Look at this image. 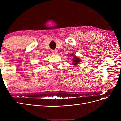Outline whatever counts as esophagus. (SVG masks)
<instances>
[{"mask_svg": "<svg viewBox=\"0 0 121 121\" xmlns=\"http://www.w3.org/2000/svg\"><path fill=\"white\" fill-rule=\"evenodd\" d=\"M52 52L53 54H56L57 53V51L56 49H54V50H52Z\"/></svg>", "mask_w": 121, "mask_h": 121, "instance_id": "esophagus-1", "label": "esophagus"}]
</instances>
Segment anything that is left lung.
<instances>
[{
  "instance_id": "8db88e82",
  "label": "left lung",
  "mask_w": 121,
  "mask_h": 121,
  "mask_svg": "<svg viewBox=\"0 0 121 121\" xmlns=\"http://www.w3.org/2000/svg\"><path fill=\"white\" fill-rule=\"evenodd\" d=\"M71 55L72 56H74V54H72ZM72 60H73V63L72 64V65H74V66L76 65H77L79 63H80V58L77 57H76L75 56H74V58H73V59H72Z\"/></svg>"
}]
</instances>
